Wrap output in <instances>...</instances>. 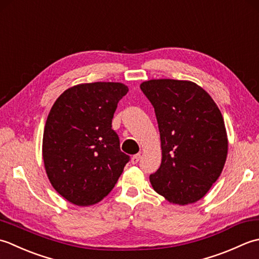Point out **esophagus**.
<instances>
[{
	"instance_id": "esophagus-1",
	"label": "esophagus",
	"mask_w": 259,
	"mask_h": 259,
	"mask_svg": "<svg viewBox=\"0 0 259 259\" xmlns=\"http://www.w3.org/2000/svg\"><path fill=\"white\" fill-rule=\"evenodd\" d=\"M141 160V154L140 153H137V154H135V155H133L132 156V160H131V162L133 163V164H137V163H139V161Z\"/></svg>"
}]
</instances>
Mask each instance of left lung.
Masks as SVG:
<instances>
[{
    "mask_svg": "<svg viewBox=\"0 0 259 259\" xmlns=\"http://www.w3.org/2000/svg\"><path fill=\"white\" fill-rule=\"evenodd\" d=\"M154 107L162 162L150 176L153 189L176 204L201 199L223 171L228 140L217 105L197 83L176 79L144 81Z\"/></svg>",
    "mask_w": 259,
    "mask_h": 259,
    "instance_id": "left-lung-1",
    "label": "left lung"
}]
</instances>
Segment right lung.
Returning <instances> with one entry per match:
<instances>
[{"instance_id": "add662e5", "label": "right lung", "mask_w": 259, "mask_h": 259, "mask_svg": "<svg viewBox=\"0 0 259 259\" xmlns=\"http://www.w3.org/2000/svg\"><path fill=\"white\" fill-rule=\"evenodd\" d=\"M127 92L120 82L81 83L63 92L52 106L42 155L52 187L69 202H99L130 161L112 128L117 104Z\"/></svg>"}]
</instances>
